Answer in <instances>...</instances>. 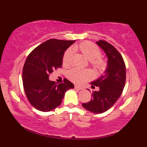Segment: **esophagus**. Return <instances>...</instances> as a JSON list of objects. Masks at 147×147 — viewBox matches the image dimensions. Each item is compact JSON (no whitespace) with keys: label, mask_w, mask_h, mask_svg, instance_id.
Here are the masks:
<instances>
[{"label":"esophagus","mask_w":147,"mask_h":147,"mask_svg":"<svg viewBox=\"0 0 147 147\" xmlns=\"http://www.w3.org/2000/svg\"><path fill=\"white\" fill-rule=\"evenodd\" d=\"M75 89H77V90H81L83 89V88H82V86H77V85H75Z\"/></svg>","instance_id":"34e87169"}]
</instances>
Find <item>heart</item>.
<instances>
[{"label":"heart","mask_w":147,"mask_h":147,"mask_svg":"<svg viewBox=\"0 0 147 147\" xmlns=\"http://www.w3.org/2000/svg\"><path fill=\"white\" fill-rule=\"evenodd\" d=\"M72 51L79 52L95 68L102 70L105 68L106 63L102 58L99 57L101 52L98 47L94 43L89 41H84L79 44L75 45L72 47ZM72 51L67 50L63 57V63L68 65L70 63L72 59ZM68 77L72 82L76 83H82L91 77V73L88 70H81L79 69H72L68 72Z\"/></svg>","instance_id":"1"}]
</instances>
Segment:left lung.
Returning <instances> with one entry per match:
<instances>
[{
    "label": "left lung",
    "mask_w": 147,
    "mask_h": 147,
    "mask_svg": "<svg viewBox=\"0 0 147 147\" xmlns=\"http://www.w3.org/2000/svg\"><path fill=\"white\" fill-rule=\"evenodd\" d=\"M107 57V67L104 74L91 82L92 88L98 86L94 91L90 102L82 104L84 108L93 113H102L111 109L119 99L126 82V66L122 56L117 49L105 41L96 42Z\"/></svg>",
    "instance_id": "left-lung-1"
}]
</instances>
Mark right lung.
Wrapping results in <instances>:
<instances>
[{
  "label": "right lung",
  "instance_id": "obj_1",
  "mask_svg": "<svg viewBox=\"0 0 147 147\" xmlns=\"http://www.w3.org/2000/svg\"><path fill=\"white\" fill-rule=\"evenodd\" d=\"M75 41L49 39L36 47L27 57L23 69V84L30 104L48 112L61 104L65 92L74 84L65 79L57 85L49 79L53 70L62 65L64 52Z\"/></svg>",
  "mask_w": 147,
  "mask_h": 147
}]
</instances>
